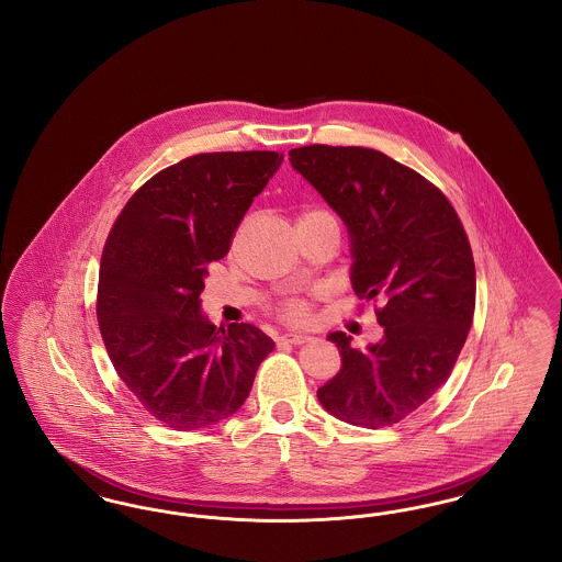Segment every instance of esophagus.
Returning <instances> with one entry per match:
<instances>
[{
  "label": "esophagus",
  "mask_w": 562,
  "mask_h": 562,
  "mask_svg": "<svg viewBox=\"0 0 562 562\" xmlns=\"http://www.w3.org/2000/svg\"><path fill=\"white\" fill-rule=\"evenodd\" d=\"M280 341H282V344H291V346H303V344H307V341H310V337H307V335L289 333V335H284Z\"/></svg>",
  "instance_id": "esophagus-1"
}]
</instances>
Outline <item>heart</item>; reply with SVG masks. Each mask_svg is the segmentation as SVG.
Wrapping results in <instances>:
<instances>
[{
  "mask_svg": "<svg viewBox=\"0 0 562 562\" xmlns=\"http://www.w3.org/2000/svg\"><path fill=\"white\" fill-rule=\"evenodd\" d=\"M324 213V211H310V213ZM303 216V214H301ZM310 316H312V305H310V301H305V299H291V301H286L284 305H282V318L284 321L294 322V324H303V322L310 321Z\"/></svg>",
  "mask_w": 562,
  "mask_h": 562,
  "instance_id": "obj_1",
  "label": "heart"
}]
</instances>
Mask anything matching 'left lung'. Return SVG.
Listing matches in <instances>:
<instances>
[{"label":"left lung","mask_w":562,"mask_h":562,"mask_svg":"<svg viewBox=\"0 0 562 562\" xmlns=\"http://www.w3.org/2000/svg\"><path fill=\"white\" fill-rule=\"evenodd\" d=\"M289 156L348 225L353 291L383 301L379 344L353 349L346 333L328 335L341 371L318 401L351 426H394L449 379L468 339L476 268L465 229L440 189L381 151L307 145Z\"/></svg>","instance_id":"left-lung-1"}]
</instances>
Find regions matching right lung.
I'll list each match as a JSON object with an SVG mask.
<instances>
[{"instance_id":"1","label":"right lung","mask_w":562,"mask_h":562,"mask_svg":"<svg viewBox=\"0 0 562 562\" xmlns=\"http://www.w3.org/2000/svg\"><path fill=\"white\" fill-rule=\"evenodd\" d=\"M280 164L276 151L191 156L136 189L109 232L97 294L103 344L117 376L166 428L232 417L273 349L252 324L214 326L200 294Z\"/></svg>"}]
</instances>
